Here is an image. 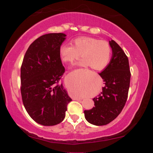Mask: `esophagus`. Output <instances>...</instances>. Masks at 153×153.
<instances>
[{
	"mask_svg": "<svg viewBox=\"0 0 153 153\" xmlns=\"http://www.w3.org/2000/svg\"><path fill=\"white\" fill-rule=\"evenodd\" d=\"M76 99H77V100H81V99H82V98H78V97H77V98H76Z\"/></svg>",
	"mask_w": 153,
	"mask_h": 153,
	"instance_id": "esophagus-1",
	"label": "esophagus"
}]
</instances>
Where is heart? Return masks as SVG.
<instances>
[{"instance_id":"1","label":"heart","mask_w":153,"mask_h":153,"mask_svg":"<svg viewBox=\"0 0 153 153\" xmlns=\"http://www.w3.org/2000/svg\"><path fill=\"white\" fill-rule=\"evenodd\" d=\"M74 46L64 44L59 48L62 61L72 63L82 55L77 65L89 66L94 70L104 69L109 63L112 49L109 44L92 37H79L73 41Z\"/></svg>"}]
</instances>
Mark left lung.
<instances>
[{"label": "left lung", "mask_w": 153, "mask_h": 153, "mask_svg": "<svg viewBox=\"0 0 153 153\" xmlns=\"http://www.w3.org/2000/svg\"><path fill=\"white\" fill-rule=\"evenodd\" d=\"M113 55L109 64L99 75L105 82L102 91L93 98L94 107L84 111L86 120L95 126L109 123L120 115L126 105L131 73L128 56L117 42L109 41Z\"/></svg>", "instance_id": "obj_1"}]
</instances>
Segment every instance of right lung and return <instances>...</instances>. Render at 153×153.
I'll use <instances>...</instances> for the list:
<instances>
[{"instance_id": "obj_1", "label": "right lung", "mask_w": 153, "mask_h": 153, "mask_svg": "<svg viewBox=\"0 0 153 153\" xmlns=\"http://www.w3.org/2000/svg\"><path fill=\"white\" fill-rule=\"evenodd\" d=\"M66 35L52 33L31 44L21 67L22 101L32 119L42 126H55L65 117L71 98L60 80L65 72L59 48Z\"/></svg>"}]
</instances>
